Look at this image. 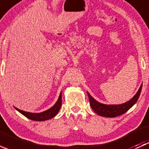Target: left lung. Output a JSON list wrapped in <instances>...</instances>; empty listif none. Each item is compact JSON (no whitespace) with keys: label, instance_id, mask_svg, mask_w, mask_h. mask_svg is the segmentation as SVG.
I'll use <instances>...</instances> for the list:
<instances>
[{"label":"left lung","instance_id":"obj_1","mask_svg":"<svg viewBox=\"0 0 149 149\" xmlns=\"http://www.w3.org/2000/svg\"><path fill=\"white\" fill-rule=\"evenodd\" d=\"M142 86L143 84H141L138 92L136 93V95L130 101L127 102L124 104H121L109 105L100 103L99 102L96 101L87 92L88 96V99H89L90 105H91L93 110L96 113L98 114L99 115H100V116L106 117V118H115V117L119 116V115L125 113L130 108H131L136 103L137 100H139L140 94H141V89H142Z\"/></svg>","mask_w":149,"mask_h":149}]
</instances>
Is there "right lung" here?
Returning a JSON list of instances; mask_svg holds the SVG:
<instances>
[{
  "label": "right lung",
  "mask_w": 149,
  "mask_h": 149,
  "mask_svg": "<svg viewBox=\"0 0 149 149\" xmlns=\"http://www.w3.org/2000/svg\"><path fill=\"white\" fill-rule=\"evenodd\" d=\"M61 105H62V92L60 94L59 98H58L56 103H55L52 107L49 108L47 110L45 111V112H40V113H32V112H25V111L19 109L18 108H16V110L19 111L20 113H22V115H24L25 117H26L29 119L31 120L45 121L54 118V117L58 114V112H59L60 109H61Z\"/></svg>",
  "instance_id": "obj_1"
}]
</instances>
